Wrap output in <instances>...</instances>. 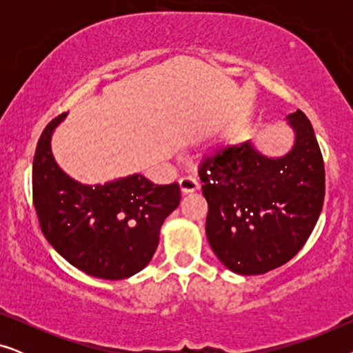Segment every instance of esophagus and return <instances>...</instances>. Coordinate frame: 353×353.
I'll return each mask as SVG.
<instances>
[{"mask_svg": "<svg viewBox=\"0 0 353 353\" xmlns=\"http://www.w3.org/2000/svg\"><path fill=\"white\" fill-rule=\"evenodd\" d=\"M197 188H199V183H197L196 178L183 176L180 180V190H181L183 194H188V192H194Z\"/></svg>", "mask_w": 353, "mask_h": 353, "instance_id": "34e87169", "label": "esophagus"}]
</instances>
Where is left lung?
Wrapping results in <instances>:
<instances>
[{"label": "left lung", "instance_id": "1", "mask_svg": "<svg viewBox=\"0 0 353 353\" xmlns=\"http://www.w3.org/2000/svg\"><path fill=\"white\" fill-rule=\"evenodd\" d=\"M286 119L296 138L284 156L268 157L244 141L215 149L199 165L207 239L238 274H263L289 262L321 214L325 163L315 132L302 110Z\"/></svg>", "mask_w": 353, "mask_h": 353}]
</instances>
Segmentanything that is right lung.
<instances>
[{
	"label": "right lung",
	"mask_w": 353,
	"mask_h": 353,
	"mask_svg": "<svg viewBox=\"0 0 353 353\" xmlns=\"http://www.w3.org/2000/svg\"><path fill=\"white\" fill-rule=\"evenodd\" d=\"M67 114L43 130L32 186L40 228L70 265L101 279H125L151 262L163 220L180 204L178 183L154 185L139 173L81 185L57 165L51 137Z\"/></svg>",
	"instance_id": "add662e5"
}]
</instances>
